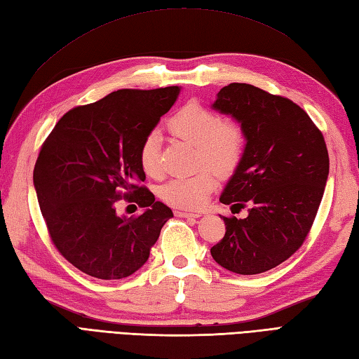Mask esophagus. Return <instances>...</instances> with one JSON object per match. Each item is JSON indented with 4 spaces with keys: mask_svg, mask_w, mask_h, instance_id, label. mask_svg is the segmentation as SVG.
Segmentation results:
<instances>
[{
    "mask_svg": "<svg viewBox=\"0 0 359 359\" xmlns=\"http://www.w3.org/2000/svg\"><path fill=\"white\" fill-rule=\"evenodd\" d=\"M175 217H181V218H198L200 214H196V212H187V210H175Z\"/></svg>",
    "mask_w": 359,
    "mask_h": 359,
    "instance_id": "1",
    "label": "esophagus"
}]
</instances>
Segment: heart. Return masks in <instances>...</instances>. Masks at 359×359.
<instances>
[{
    "instance_id": "b5f03b06",
    "label": "heart",
    "mask_w": 359,
    "mask_h": 359,
    "mask_svg": "<svg viewBox=\"0 0 359 359\" xmlns=\"http://www.w3.org/2000/svg\"><path fill=\"white\" fill-rule=\"evenodd\" d=\"M167 130L175 137L195 145L194 164L203 167L189 177H177L159 189V196L165 204L177 209L195 210L204 206L217 186L214 170L228 177L238 169L246 151V133L241 123L223 119L222 114L198 102H189L167 119ZM139 164L145 175L159 178L163 175L159 137L150 133L139 147Z\"/></svg>"
}]
</instances>
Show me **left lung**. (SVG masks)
<instances>
[{"label": "left lung", "mask_w": 359, "mask_h": 359, "mask_svg": "<svg viewBox=\"0 0 359 359\" xmlns=\"http://www.w3.org/2000/svg\"><path fill=\"white\" fill-rule=\"evenodd\" d=\"M214 108L246 133L220 201L251 209L246 218L222 217L226 233L210 254L232 273H265L302 246L316 218L330 164L324 136L294 102L248 83L222 88Z\"/></svg>", "instance_id": "1"}]
</instances>
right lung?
<instances>
[{
    "label": "right lung",
    "mask_w": 359,
    "mask_h": 359,
    "mask_svg": "<svg viewBox=\"0 0 359 359\" xmlns=\"http://www.w3.org/2000/svg\"><path fill=\"white\" fill-rule=\"evenodd\" d=\"M178 94V86L113 91L69 109L41 144L36 198L50 241L82 273L104 280L131 276L173 217L141 186L139 147ZM122 198L146 210L119 217L115 203Z\"/></svg>",
    "instance_id": "obj_1"
}]
</instances>
